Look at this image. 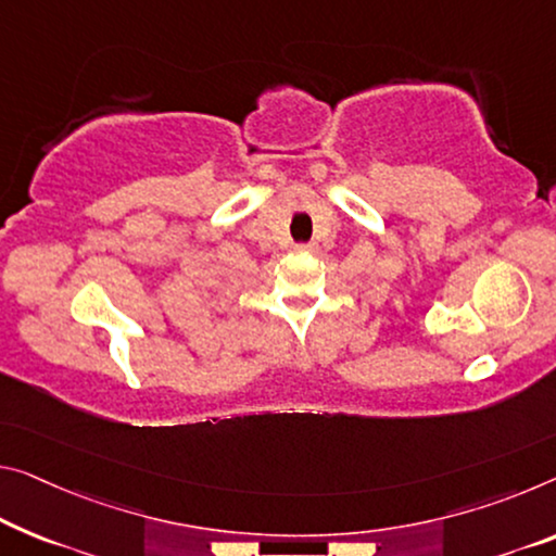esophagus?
Instances as JSON below:
<instances>
[{
    "label": "esophagus",
    "instance_id": "esophagus-1",
    "mask_svg": "<svg viewBox=\"0 0 556 556\" xmlns=\"http://www.w3.org/2000/svg\"><path fill=\"white\" fill-rule=\"evenodd\" d=\"M295 251L298 253H315V251H318V245H315V243H298Z\"/></svg>",
    "mask_w": 556,
    "mask_h": 556
}]
</instances>
